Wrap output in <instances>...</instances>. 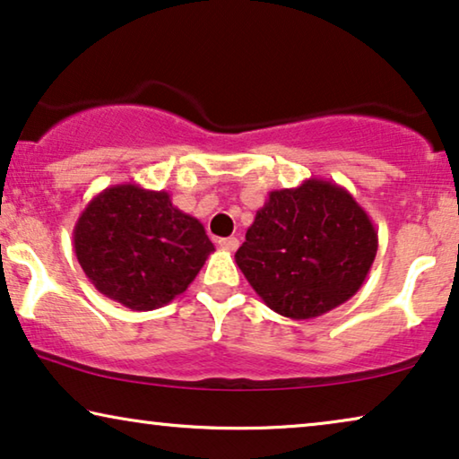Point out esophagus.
<instances>
[{
	"instance_id": "1",
	"label": "esophagus",
	"mask_w": 459,
	"mask_h": 459,
	"mask_svg": "<svg viewBox=\"0 0 459 459\" xmlns=\"http://www.w3.org/2000/svg\"><path fill=\"white\" fill-rule=\"evenodd\" d=\"M217 244H219V247H221L223 250H230V253H234V250H236L238 247H240V240L231 236V238H221V240H219Z\"/></svg>"
}]
</instances>
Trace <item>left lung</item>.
I'll return each mask as SVG.
<instances>
[{
	"label": "left lung",
	"mask_w": 459,
	"mask_h": 459,
	"mask_svg": "<svg viewBox=\"0 0 459 459\" xmlns=\"http://www.w3.org/2000/svg\"><path fill=\"white\" fill-rule=\"evenodd\" d=\"M378 250L372 219L342 186L307 179L269 192L236 263L269 309L313 319L349 300Z\"/></svg>",
	"instance_id": "left-lung-1"
}]
</instances>
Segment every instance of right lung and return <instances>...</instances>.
<instances>
[{
    "mask_svg": "<svg viewBox=\"0 0 459 459\" xmlns=\"http://www.w3.org/2000/svg\"><path fill=\"white\" fill-rule=\"evenodd\" d=\"M74 255L98 292L131 311H152L186 292L215 250L196 217L167 192L106 187L73 230Z\"/></svg>",
    "mask_w": 459,
    "mask_h": 459,
    "instance_id": "1",
    "label": "right lung"
}]
</instances>
